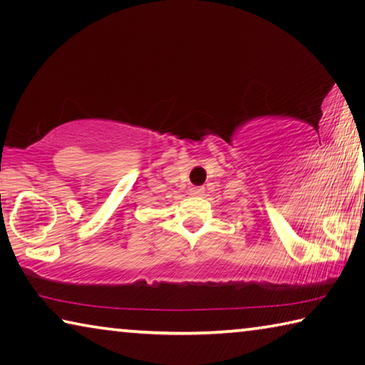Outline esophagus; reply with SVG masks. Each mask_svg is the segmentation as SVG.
<instances>
[{
	"label": "esophagus",
	"mask_w": 365,
	"mask_h": 365,
	"mask_svg": "<svg viewBox=\"0 0 365 365\" xmlns=\"http://www.w3.org/2000/svg\"><path fill=\"white\" fill-rule=\"evenodd\" d=\"M190 195L191 196H202V195H205V188H202V187H191Z\"/></svg>",
	"instance_id": "esophagus-1"
}]
</instances>
